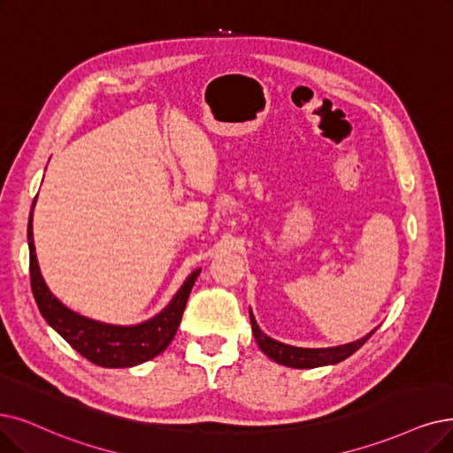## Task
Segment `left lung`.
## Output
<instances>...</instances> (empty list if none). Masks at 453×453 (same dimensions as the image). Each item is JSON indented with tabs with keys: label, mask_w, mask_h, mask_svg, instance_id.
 Masks as SVG:
<instances>
[{
	"label": "left lung",
	"mask_w": 453,
	"mask_h": 453,
	"mask_svg": "<svg viewBox=\"0 0 453 453\" xmlns=\"http://www.w3.org/2000/svg\"><path fill=\"white\" fill-rule=\"evenodd\" d=\"M250 316V325H252V334H255V340L258 343V348L262 349L264 355H267L271 360H275L277 365L288 366V368H303V370H311V368H319V366H331L338 365L342 360H346L351 357L357 349H360L366 343V340L375 333L370 331L366 336L358 338L349 343H342V346L334 348H297V346H288V343H282L275 338L267 336L255 319V314L249 309Z\"/></svg>",
	"instance_id": "8db88e82"
}]
</instances>
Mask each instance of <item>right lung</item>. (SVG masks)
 Instances as JSON below:
<instances>
[{"label":"right lung","instance_id":"1","mask_svg":"<svg viewBox=\"0 0 453 453\" xmlns=\"http://www.w3.org/2000/svg\"><path fill=\"white\" fill-rule=\"evenodd\" d=\"M35 203H37V198L33 201L27 223L31 289L39 311L50 327L59 333L80 355L104 368H132L157 357L176 334L191 288L198 273H201V267L193 269L165 309L147 321L135 325H113L81 316L63 304L50 292L48 284L44 282L33 242Z\"/></svg>","mask_w":453,"mask_h":453}]
</instances>
